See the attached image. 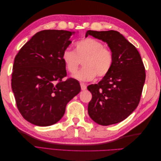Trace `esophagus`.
Here are the masks:
<instances>
[{
    "label": "esophagus",
    "instance_id": "esophagus-1",
    "mask_svg": "<svg viewBox=\"0 0 161 161\" xmlns=\"http://www.w3.org/2000/svg\"><path fill=\"white\" fill-rule=\"evenodd\" d=\"M80 87H81V90L82 91H85L86 89V85L83 83V82H81L80 83Z\"/></svg>",
    "mask_w": 161,
    "mask_h": 161
}]
</instances>
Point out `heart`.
<instances>
[{"instance_id":"heart-1","label":"heart","mask_w":161,"mask_h":161,"mask_svg":"<svg viewBox=\"0 0 161 161\" xmlns=\"http://www.w3.org/2000/svg\"><path fill=\"white\" fill-rule=\"evenodd\" d=\"M62 61L66 70L75 75L82 61L83 68L75 77L81 81H89L97 76L103 78L110 72L114 65V54L109 47L92 38H85L75 44L74 52L66 49L62 52Z\"/></svg>"}]
</instances>
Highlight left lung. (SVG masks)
<instances>
[{
    "instance_id": "8db88e82",
    "label": "left lung",
    "mask_w": 161,
    "mask_h": 161,
    "mask_svg": "<svg viewBox=\"0 0 161 161\" xmlns=\"http://www.w3.org/2000/svg\"><path fill=\"white\" fill-rule=\"evenodd\" d=\"M89 35L108 43L114 58L109 74L87 87L92 93L89 115L101 125L119 123L139 104L146 79L143 62L136 47L118 31L89 30Z\"/></svg>"
}]
</instances>
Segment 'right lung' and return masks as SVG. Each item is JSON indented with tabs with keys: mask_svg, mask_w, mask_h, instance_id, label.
<instances>
[{
	"mask_svg": "<svg viewBox=\"0 0 161 161\" xmlns=\"http://www.w3.org/2000/svg\"><path fill=\"white\" fill-rule=\"evenodd\" d=\"M74 32L43 30L36 33L14 58L11 87L24 119L39 126L57 123L67 103L80 91L79 81L68 79L62 52Z\"/></svg>",
	"mask_w": 161,
	"mask_h": 161,
	"instance_id": "obj_1",
	"label": "right lung"
}]
</instances>
